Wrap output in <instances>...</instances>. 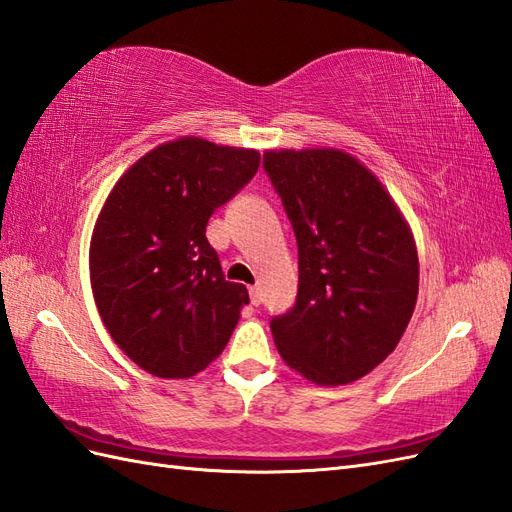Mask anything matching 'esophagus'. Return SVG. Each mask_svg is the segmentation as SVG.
<instances>
[{
	"mask_svg": "<svg viewBox=\"0 0 512 512\" xmlns=\"http://www.w3.org/2000/svg\"><path fill=\"white\" fill-rule=\"evenodd\" d=\"M248 294H251V304L253 306H259L261 300H264V298H261V289L257 285H253L251 289H248Z\"/></svg>",
	"mask_w": 512,
	"mask_h": 512,
	"instance_id": "34e87169",
	"label": "esophagus"
}]
</instances>
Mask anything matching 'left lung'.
I'll list each match as a JSON object with an SVG mask.
<instances>
[{"instance_id":"obj_1","label":"left lung","mask_w":512,"mask_h":512,"mask_svg":"<svg viewBox=\"0 0 512 512\" xmlns=\"http://www.w3.org/2000/svg\"><path fill=\"white\" fill-rule=\"evenodd\" d=\"M264 169L298 242L296 304L270 319L276 349L319 386L356 382L412 319V231L375 175L345 152H266Z\"/></svg>"}]
</instances>
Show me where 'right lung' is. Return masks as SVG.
<instances>
[{
	"label": "right lung",
	"mask_w": 512,
	"mask_h": 512,
	"mask_svg": "<svg viewBox=\"0 0 512 512\" xmlns=\"http://www.w3.org/2000/svg\"><path fill=\"white\" fill-rule=\"evenodd\" d=\"M259 152L197 137L158 145L113 186L94 227L92 291L113 341L156 377H191L223 352L248 291L206 238L253 180Z\"/></svg>",
	"instance_id": "add662e5"
}]
</instances>
